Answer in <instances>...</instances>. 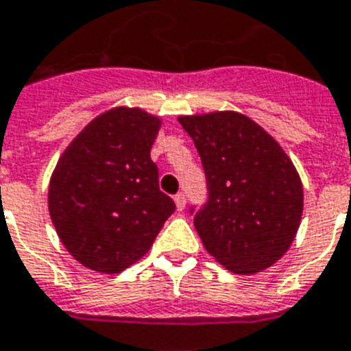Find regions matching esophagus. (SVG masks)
<instances>
[{
	"label": "esophagus",
	"mask_w": 351,
	"mask_h": 351,
	"mask_svg": "<svg viewBox=\"0 0 351 351\" xmlns=\"http://www.w3.org/2000/svg\"><path fill=\"white\" fill-rule=\"evenodd\" d=\"M175 204H176V208H178V210L186 208V195H184V193H176Z\"/></svg>",
	"instance_id": "34e87169"
}]
</instances>
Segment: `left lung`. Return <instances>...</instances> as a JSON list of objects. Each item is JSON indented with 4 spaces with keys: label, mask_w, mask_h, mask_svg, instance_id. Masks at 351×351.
Wrapping results in <instances>:
<instances>
[{
    "label": "left lung",
    "mask_w": 351,
    "mask_h": 351,
    "mask_svg": "<svg viewBox=\"0 0 351 351\" xmlns=\"http://www.w3.org/2000/svg\"><path fill=\"white\" fill-rule=\"evenodd\" d=\"M201 156L208 201L193 214L204 247L232 274L269 268L292 245L303 186L279 143L236 111L182 115Z\"/></svg>",
    "instance_id": "left-lung-1"
}]
</instances>
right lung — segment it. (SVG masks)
<instances>
[{"label":"right lung","instance_id":"add662e5","mask_svg":"<svg viewBox=\"0 0 351 351\" xmlns=\"http://www.w3.org/2000/svg\"><path fill=\"white\" fill-rule=\"evenodd\" d=\"M160 126V117L139 108H113L93 119L59 158L48 210L66 251L85 268L119 274L132 266L175 212L150 160Z\"/></svg>","mask_w":351,"mask_h":351}]
</instances>
